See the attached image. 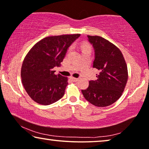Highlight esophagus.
Masks as SVG:
<instances>
[{
	"label": "esophagus",
	"instance_id": "obj_1",
	"mask_svg": "<svg viewBox=\"0 0 149 149\" xmlns=\"http://www.w3.org/2000/svg\"><path fill=\"white\" fill-rule=\"evenodd\" d=\"M71 79H72L73 81H78L79 79L78 78H75V77H71Z\"/></svg>",
	"mask_w": 149,
	"mask_h": 149
}]
</instances>
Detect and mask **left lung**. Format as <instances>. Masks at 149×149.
Wrapping results in <instances>:
<instances>
[{"label":"left lung","mask_w":149,"mask_h":149,"mask_svg":"<svg viewBox=\"0 0 149 149\" xmlns=\"http://www.w3.org/2000/svg\"><path fill=\"white\" fill-rule=\"evenodd\" d=\"M88 40L95 51L93 68L100 72L97 79L90 81L89 86L81 93L93 105L109 106L124 91L128 77L126 63L120 50L107 40L98 36H88Z\"/></svg>","instance_id":"8db88e82"}]
</instances>
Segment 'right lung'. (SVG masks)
Returning <instances> with one entry per match:
<instances>
[{"label":"right lung","instance_id":"1","mask_svg":"<svg viewBox=\"0 0 149 149\" xmlns=\"http://www.w3.org/2000/svg\"><path fill=\"white\" fill-rule=\"evenodd\" d=\"M80 34L45 38L38 42L25 57L21 70L23 85L33 100L49 105L61 99L68 84V77L55 75L68 48Z\"/></svg>","mask_w":149,"mask_h":149}]
</instances>
